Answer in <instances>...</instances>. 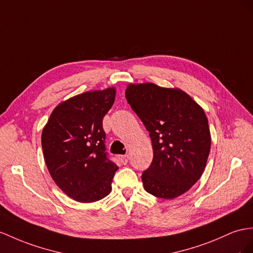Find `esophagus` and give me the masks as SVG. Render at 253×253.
Returning <instances> with one entry per match:
<instances>
[{
  "instance_id": "esophagus-1",
  "label": "esophagus",
  "mask_w": 253,
  "mask_h": 253,
  "mask_svg": "<svg viewBox=\"0 0 253 253\" xmlns=\"http://www.w3.org/2000/svg\"><path fill=\"white\" fill-rule=\"evenodd\" d=\"M120 159H121V163H122V164L126 165V164L128 163V159H129V157H128V155H121V156H120Z\"/></svg>"
}]
</instances>
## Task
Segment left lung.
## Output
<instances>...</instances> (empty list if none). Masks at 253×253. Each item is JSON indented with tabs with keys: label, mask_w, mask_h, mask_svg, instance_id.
<instances>
[{
	"label": "left lung",
	"mask_w": 253,
	"mask_h": 253,
	"mask_svg": "<svg viewBox=\"0 0 253 253\" xmlns=\"http://www.w3.org/2000/svg\"><path fill=\"white\" fill-rule=\"evenodd\" d=\"M125 96L152 140L153 161L141 176L144 189L160 199L179 197L198 182L210 155L203 109L183 90L154 83L130 84Z\"/></svg>",
	"instance_id": "1"
}]
</instances>
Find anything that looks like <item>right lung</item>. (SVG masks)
<instances>
[{"label":"right lung","mask_w":253,"mask_h":253,"mask_svg":"<svg viewBox=\"0 0 253 253\" xmlns=\"http://www.w3.org/2000/svg\"><path fill=\"white\" fill-rule=\"evenodd\" d=\"M114 99L113 87L75 96L53 110L42 130V146L50 175L78 202H95L111 191L119 167L106 152L102 120Z\"/></svg>","instance_id":"1"}]
</instances>
